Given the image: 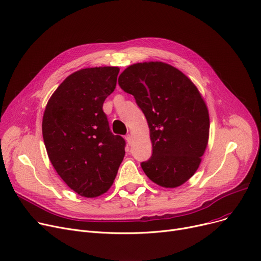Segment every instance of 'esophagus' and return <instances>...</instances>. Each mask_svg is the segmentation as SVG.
I'll return each mask as SVG.
<instances>
[{"label":"esophagus","instance_id":"esophagus-1","mask_svg":"<svg viewBox=\"0 0 261 261\" xmlns=\"http://www.w3.org/2000/svg\"><path fill=\"white\" fill-rule=\"evenodd\" d=\"M125 139H126V141L128 142V144L130 145V144H131V135H130V134H127V135L125 136Z\"/></svg>","mask_w":261,"mask_h":261}]
</instances>
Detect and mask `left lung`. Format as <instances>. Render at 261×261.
<instances>
[{
	"label": "left lung",
	"mask_w": 261,
	"mask_h": 261,
	"mask_svg": "<svg viewBox=\"0 0 261 261\" xmlns=\"http://www.w3.org/2000/svg\"><path fill=\"white\" fill-rule=\"evenodd\" d=\"M118 85L134 96L150 129L152 155L142 162L144 172L162 187L184 184L199 168L210 134L208 110L197 87L158 61L128 66Z\"/></svg>",
	"instance_id": "left-lung-1"
}]
</instances>
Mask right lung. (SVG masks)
Returning <instances> with one entry per match:
<instances>
[{
    "mask_svg": "<svg viewBox=\"0 0 261 261\" xmlns=\"http://www.w3.org/2000/svg\"><path fill=\"white\" fill-rule=\"evenodd\" d=\"M119 68H82L64 79L49 98L42 134L54 168L86 198L111 187L125 156L126 142L109 127L102 105L116 87Z\"/></svg>",
    "mask_w": 261,
    "mask_h": 261,
    "instance_id": "add662e5",
    "label": "right lung"
}]
</instances>
